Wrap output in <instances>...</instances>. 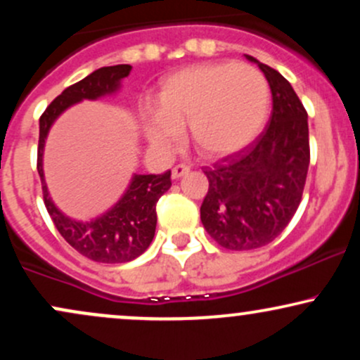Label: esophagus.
Returning a JSON list of instances; mask_svg holds the SVG:
<instances>
[{"label": "esophagus", "mask_w": 360, "mask_h": 360, "mask_svg": "<svg viewBox=\"0 0 360 360\" xmlns=\"http://www.w3.org/2000/svg\"><path fill=\"white\" fill-rule=\"evenodd\" d=\"M188 172H189V167L184 166V164H179V166L172 167L171 176H172V179H179V177L186 176V174H188Z\"/></svg>", "instance_id": "34e87169"}]
</instances>
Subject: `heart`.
Wrapping results in <instances>:
<instances>
[{
  "label": "heart",
  "mask_w": 360,
  "mask_h": 360,
  "mask_svg": "<svg viewBox=\"0 0 360 360\" xmlns=\"http://www.w3.org/2000/svg\"><path fill=\"white\" fill-rule=\"evenodd\" d=\"M271 89L250 64L212 62L181 69L160 82L157 110L143 113L150 146L172 150L188 125L189 140L205 159H225L262 134L269 118Z\"/></svg>",
  "instance_id": "obj_1"
}]
</instances>
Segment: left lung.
Instances as JSON below:
<instances>
[{
	"instance_id": "left-lung-1",
	"label": "left lung",
	"mask_w": 360,
	"mask_h": 360,
	"mask_svg": "<svg viewBox=\"0 0 360 360\" xmlns=\"http://www.w3.org/2000/svg\"><path fill=\"white\" fill-rule=\"evenodd\" d=\"M259 65L272 93L266 131L235 157L206 169L208 193L201 223L221 247L252 250L267 245L295 217L309 166L308 113L286 77Z\"/></svg>"
}]
</instances>
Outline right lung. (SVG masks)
<instances>
[{"label": "right lung", "instance_id": "1", "mask_svg": "<svg viewBox=\"0 0 360 360\" xmlns=\"http://www.w3.org/2000/svg\"><path fill=\"white\" fill-rule=\"evenodd\" d=\"M131 65L118 64L96 69L76 84L69 86L40 117L37 171L42 181L44 201L53 225L69 245L94 262H128L147 250L155 233L159 198L171 188V171L164 174H134L125 193L111 208L89 221L74 220L53 203L44 176V148L49 131L65 110L84 100L111 96L122 88Z\"/></svg>", "mask_w": 360, "mask_h": 360}]
</instances>
